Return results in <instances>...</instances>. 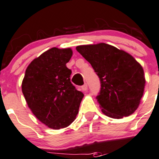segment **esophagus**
<instances>
[{"instance_id": "34e87169", "label": "esophagus", "mask_w": 159, "mask_h": 159, "mask_svg": "<svg viewBox=\"0 0 159 159\" xmlns=\"http://www.w3.org/2000/svg\"><path fill=\"white\" fill-rule=\"evenodd\" d=\"M81 89L84 92L87 91V89H88V84H84V85H82V86H81Z\"/></svg>"}]
</instances>
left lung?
I'll return each mask as SVG.
<instances>
[{"mask_svg":"<svg viewBox=\"0 0 159 159\" xmlns=\"http://www.w3.org/2000/svg\"><path fill=\"white\" fill-rule=\"evenodd\" d=\"M76 49L100 78L101 89L96 99L102 112L118 119L134 113L146 82L141 65L128 52L105 43L79 45Z\"/></svg>","mask_w":159,"mask_h":159,"instance_id":"left-lung-1","label":"left lung"}]
</instances>
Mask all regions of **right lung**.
<instances>
[{"mask_svg":"<svg viewBox=\"0 0 159 159\" xmlns=\"http://www.w3.org/2000/svg\"><path fill=\"white\" fill-rule=\"evenodd\" d=\"M70 48H52L34 59L26 70L22 91L32 113L50 129L66 128L76 118L84 94L70 82L66 67Z\"/></svg>","mask_w":159,"mask_h":159,"instance_id":"obj_1","label":"right lung"}]
</instances>
